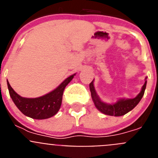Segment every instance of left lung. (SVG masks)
<instances>
[{
	"instance_id": "obj_1",
	"label": "left lung",
	"mask_w": 158,
	"mask_h": 158,
	"mask_svg": "<svg viewBox=\"0 0 158 158\" xmlns=\"http://www.w3.org/2000/svg\"><path fill=\"white\" fill-rule=\"evenodd\" d=\"M146 78L145 79V83L142 87L140 93L135 96V98L132 99H126L121 98L118 99L114 104H107L105 102L102 101L99 96L96 92V89L94 87V80L89 84V89L91 92V96L93 99V101L94 103L95 106L99 111L104 115H111V116H122L127 114V112L131 111L134 107L137 106L140 100H142V96L144 95L145 90L146 88Z\"/></svg>"
}]
</instances>
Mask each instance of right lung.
Returning a JSON list of instances; mask_svg holds the SVG:
<instances>
[{"instance_id": "obj_1", "label": "right lung", "mask_w": 158, "mask_h": 158, "mask_svg": "<svg viewBox=\"0 0 158 158\" xmlns=\"http://www.w3.org/2000/svg\"><path fill=\"white\" fill-rule=\"evenodd\" d=\"M75 74L76 73L65 79L53 91L37 98L22 97L14 91L8 81H7V85L12 101L23 115L35 119H45L54 116L59 111L64 89Z\"/></svg>"}]
</instances>
